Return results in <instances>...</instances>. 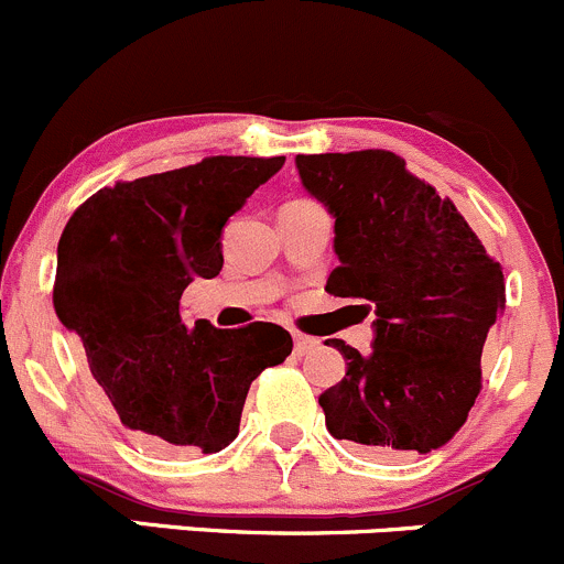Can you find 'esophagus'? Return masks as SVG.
<instances>
[{"mask_svg":"<svg viewBox=\"0 0 564 564\" xmlns=\"http://www.w3.org/2000/svg\"><path fill=\"white\" fill-rule=\"evenodd\" d=\"M322 346V340L314 338V335H305V333H294V355L305 357L311 351H316Z\"/></svg>","mask_w":564,"mask_h":564,"instance_id":"esophagus-1","label":"esophagus"}]
</instances>
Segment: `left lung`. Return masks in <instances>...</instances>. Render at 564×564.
Wrapping results in <instances>:
<instances>
[{"label": "left lung", "instance_id": "left-lung-1", "mask_svg": "<svg viewBox=\"0 0 564 564\" xmlns=\"http://www.w3.org/2000/svg\"><path fill=\"white\" fill-rule=\"evenodd\" d=\"M297 169L335 215L340 264L324 289L377 314L368 355L327 340L346 360V377L318 395L327 431L373 458L431 453L482 388V346L505 311L502 267L395 152L297 155Z\"/></svg>", "mask_w": 564, "mask_h": 564}]
</instances>
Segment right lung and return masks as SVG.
Returning a JSON list of instances; mask_svg holds the SVG:
<instances>
[{
	"instance_id": "obj_1",
	"label": "right lung",
	"mask_w": 564,
	"mask_h": 564,
	"mask_svg": "<svg viewBox=\"0 0 564 564\" xmlns=\"http://www.w3.org/2000/svg\"><path fill=\"white\" fill-rule=\"evenodd\" d=\"M286 158L213 155L100 187L56 248L54 311L135 442L155 453H218L240 431L248 388L292 355L272 322L187 327L180 297L224 267V226Z\"/></svg>"
}]
</instances>
